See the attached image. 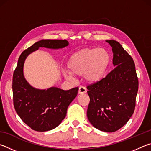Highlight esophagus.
<instances>
[{"mask_svg": "<svg viewBox=\"0 0 151 151\" xmlns=\"http://www.w3.org/2000/svg\"><path fill=\"white\" fill-rule=\"evenodd\" d=\"M86 93V89L83 87V86H81V87H79L78 89V94H84Z\"/></svg>", "mask_w": 151, "mask_h": 151, "instance_id": "34e87169", "label": "esophagus"}]
</instances>
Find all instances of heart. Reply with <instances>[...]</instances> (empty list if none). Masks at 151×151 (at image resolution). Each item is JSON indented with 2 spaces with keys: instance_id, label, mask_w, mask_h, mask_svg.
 I'll list each match as a JSON object with an SVG mask.
<instances>
[{
  "instance_id": "1",
  "label": "heart",
  "mask_w": 151,
  "mask_h": 151,
  "mask_svg": "<svg viewBox=\"0 0 151 151\" xmlns=\"http://www.w3.org/2000/svg\"><path fill=\"white\" fill-rule=\"evenodd\" d=\"M111 57L104 48H84L68 57L66 62L67 75L81 76L86 83L96 84L105 77Z\"/></svg>"
}]
</instances>
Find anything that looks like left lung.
<instances>
[{
	"label": "left lung",
	"instance_id": "obj_1",
	"mask_svg": "<svg viewBox=\"0 0 151 151\" xmlns=\"http://www.w3.org/2000/svg\"><path fill=\"white\" fill-rule=\"evenodd\" d=\"M112 47L115 68L100 83L87 86L90 97L87 117L99 131H118L133 114L139 81L132 58L114 40H106Z\"/></svg>",
	"mask_w": 151,
	"mask_h": 151
}]
</instances>
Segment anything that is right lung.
<instances>
[{
	"instance_id": "1",
	"label": "right lung",
	"mask_w": 151,
	"mask_h": 151,
	"mask_svg": "<svg viewBox=\"0 0 151 151\" xmlns=\"http://www.w3.org/2000/svg\"><path fill=\"white\" fill-rule=\"evenodd\" d=\"M69 45L66 40L42 39L24 50L19 58L12 78L14 106L18 115L32 130L45 132L59 125L66 115L68 106L75 99L78 88L65 91L58 87L38 89L24 76V61L40 47L59 49Z\"/></svg>"
}]
</instances>
